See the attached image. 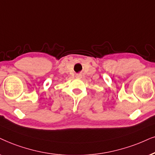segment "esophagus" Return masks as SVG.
<instances>
[{
	"label": "esophagus",
	"mask_w": 155,
	"mask_h": 155,
	"mask_svg": "<svg viewBox=\"0 0 155 155\" xmlns=\"http://www.w3.org/2000/svg\"><path fill=\"white\" fill-rule=\"evenodd\" d=\"M76 78H81V74H76Z\"/></svg>",
	"instance_id": "34e87169"
}]
</instances>
